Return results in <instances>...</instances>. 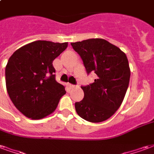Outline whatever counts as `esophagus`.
Here are the masks:
<instances>
[{"instance_id":"esophagus-1","label":"esophagus","mask_w":154,"mask_h":154,"mask_svg":"<svg viewBox=\"0 0 154 154\" xmlns=\"http://www.w3.org/2000/svg\"><path fill=\"white\" fill-rule=\"evenodd\" d=\"M67 86L70 87V88H73V87H75V86H74V85H72V84H70V83L67 84Z\"/></svg>"}]
</instances>
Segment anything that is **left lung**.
<instances>
[{"label":"left lung","mask_w":154,"mask_h":154,"mask_svg":"<svg viewBox=\"0 0 154 154\" xmlns=\"http://www.w3.org/2000/svg\"><path fill=\"white\" fill-rule=\"evenodd\" d=\"M83 61L87 73L95 72L97 79L87 87L82 100L75 103L78 116L89 122L106 120L121 106L130 78L126 54L103 38H89L71 43Z\"/></svg>","instance_id":"8db88e82"}]
</instances>
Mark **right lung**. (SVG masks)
Returning a JSON list of instances; mask_svg holds the SVG:
<instances>
[{
	"label": "right lung",
	"mask_w": 154,
	"mask_h": 154,
	"mask_svg": "<svg viewBox=\"0 0 154 154\" xmlns=\"http://www.w3.org/2000/svg\"><path fill=\"white\" fill-rule=\"evenodd\" d=\"M67 43L37 40L15 51L5 66V85L17 110L32 119H40L56 110L65 87L55 80L53 61Z\"/></svg>",
	"instance_id": "obj_1"
}]
</instances>
